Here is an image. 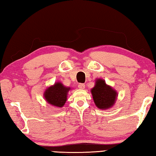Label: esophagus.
<instances>
[{
	"label": "esophagus",
	"instance_id": "1",
	"mask_svg": "<svg viewBox=\"0 0 156 156\" xmlns=\"http://www.w3.org/2000/svg\"><path fill=\"white\" fill-rule=\"evenodd\" d=\"M78 87H79V88L80 89H81V90H83L84 88H85V84H83V83H80L78 85Z\"/></svg>",
	"mask_w": 156,
	"mask_h": 156
}]
</instances>
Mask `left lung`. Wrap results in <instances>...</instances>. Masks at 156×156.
Masks as SVG:
<instances>
[{"label": "left lung", "mask_w": 156, "mask_h": 156, "mask_svg": "<svg viewBox=\"0 0 156 156\" xmlns=\"http://www.w3.org/2000/svg\"><path fill=\"white\" fill-rule=\"evenodd\" d=\"M91 93L94 102L100 110H108L113 107L118 97V92L112 87L108 85L102 79H97Z\"/></svg>", "instance_id": "8db88e82"}]
</instances>
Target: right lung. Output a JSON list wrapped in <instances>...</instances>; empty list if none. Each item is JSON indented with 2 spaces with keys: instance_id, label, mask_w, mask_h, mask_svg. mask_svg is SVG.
<instances>
[{
  "instance_id": "obj_1",
  "label": "right lung",
  "mask_w": 156,
  "mask_h": 156,
  "mask_svg": "<svg viewBox=\"0 0 156 156\" xmlns=\"http://www.w3.org/2000/svg\"><path fill=\"white\" fill-rule=\"evenodd\" d=\"M70 89V87L65 86L60 81H57L45 90L44 97L49 105L61 108L66 102L68 93Z\"/></svg>"
}]
</instances>
